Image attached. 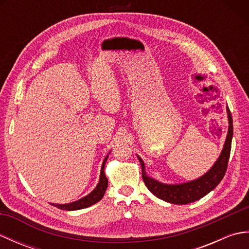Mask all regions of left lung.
Instances as JSON below:
<instances>
[{
	"mask_svg": "<svg viewBox=\"0 0 249 249\" xmlns=\"http://www.w3.org/2000/svg\"><path fill=\"white\" fill-rule=\"evenodd\" d=\"M226 109L229 126L224 147L217 160L214 162V165L209 169L208 172H205L200 178L193 179V181L178 184H167L160 182L147 176L143 160L139 155H137L142 169V178L145 183V186L153 195L169 203L188 204L204 197L205 195L212 192L220 183L227 171L231 151L232 136H233V123H232L231 112L228 107H226Z\"/></svg>",
	"mask_w": 249,
	"mask_h": 249,
	"instance_id": "1",
	"label": "left lung"
}]
</instances>
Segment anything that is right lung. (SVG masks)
Listing matches in <instances>:
<instances>
[{
  "mask_svg": "<svg viewBox=\"0 0 249 249\" xmlns=\"http://www.w3.org/2000/svg\"><path fill=\"white\" fill-rule=\"evenodd\" d=\"M110 154V152H109ZM109 154L105 157V160L103 161L102 169H100V176H99V181L91 193L89 195L84 196L81 199H79L77 201H73V202L71 203H65V204H59V203H51V205L55 206V208L60 209V210H64V211H76V210H81V209H86L95 204L98 201L103 199L104 195L106 193V189L108 187V178H106L105 174V165L106 161H107Z\"/></svg>",
  "mask_w": 249,
  "mask_h": 249,
  "instance_id": "obj_1",
  "label": "right lung"
}]
</instances>
